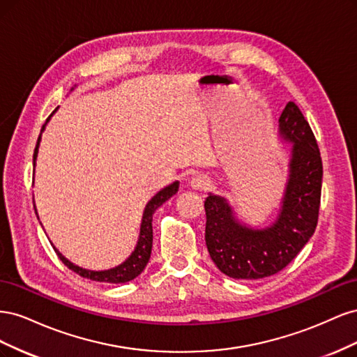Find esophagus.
<instances>
[{"label": "esophagus", "mask_w": 357, "mask_h": 357, "mask_svg": "<svg viewBox=\"0 0 357 357\" xmlns=\"http://www.w3.org/2000/svg\"><path fill=\"white\" fill-rule=\"evenodd\" d=\"M189 186L193 190H205L210 186V178L207 176H204V174H198V176L190 178Z\"/></svg>", "instance_id": "obj_1"}]
</instances>
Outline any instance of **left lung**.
<instances>
[{
  "instance_id": "1",
  "label": "left lung",
  "mask_w": 357,
  "mask_h": 357,
  "mask_svg": "<svg viewBox=\"0 0 357 357\" xmlns=\"http://www.w3.org/2000/svg\"><path fill=\"white\" fill-rule=\"evenodd\" d=\"M278 135L291 143L289 177L275 222L253 228L241 222L228 199H205V244L220 271L235 280H259L286 268L317 226L323 165L319 146L304 114L287 102L278 119Z\"/></svg>"
}]
</instances>
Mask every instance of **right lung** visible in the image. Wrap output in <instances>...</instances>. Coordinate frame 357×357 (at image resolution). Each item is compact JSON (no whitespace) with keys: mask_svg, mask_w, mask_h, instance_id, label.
Here are the masks:
<instances>
[{"mask_svg":"<svg viewBox=\"0 0 357 357\" xmlns=\"http://www.w3.org/2000/svg\"><path fill=\"white\" fill-rule=\"evenodd\" d=\"M73 91V89H71ZM58 109H55L49 117L46 123L43 125L41 128V134L46 129V125L49 123L50 117L56 113ZM41 134L37 139V146L34 150V167H36V160H37V155H38V147H40V142H41ZM178 181L171 183V185L165 186L162 190H159L156 195L150 199L146 205V208L143 211V219H142V226H139V235H138V241L137 245L134 248V252L131 253L125 262H122L121 265H117L114 268L110 269H104V271H92V269H84L82 266L74 265L73 262H70L68 259L63 256L58 248L53 245L55 248L56 255L59 256L61 261L66 264L71 271H74L75 274H79L84 278H91L93 282H102V283H126L131 282L135 277H138L139 274L143 273V269L146 268L149 259H150V253H152V244H153V228H152V220H153V214L155 211L160 207L162 204L165 201H168L172 195H176L178 190ZM36 214H37V208H36Z\"/></svg>","mask_w":357,"mask_h":357,"instance_id":"right-lung-1","label":"right lung"}]
</instances>
